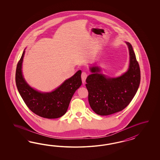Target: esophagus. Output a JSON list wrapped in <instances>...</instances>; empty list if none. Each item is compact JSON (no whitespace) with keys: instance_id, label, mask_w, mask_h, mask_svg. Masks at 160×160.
<instances>
[{"instance_id":"34e87169","label":"esophagus","mask_w":160,"mask_h":160,"mask_svg":"<svg viewBox=\"0 0 160 160\" xmlns=\"http://www.w3.org/2000/svg\"><path fill=\"white\" fill-rule=\"evenodd\" d=\"M81 77H82V83H83V84L85 83L86 79V78H87V73H86V72H82V73Z\"/></svg>"}]
</instances>
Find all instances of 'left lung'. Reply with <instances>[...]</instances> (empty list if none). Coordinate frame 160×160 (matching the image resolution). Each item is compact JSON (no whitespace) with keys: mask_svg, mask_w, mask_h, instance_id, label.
Masks as SVG:
<instances>
[{"mask_svg":"<svg viewBox=\"0 0 160 160\" xmlns=\"http://www.w3.org/2000/svg\"><path fill=\"white\" fill-rule=\"evenodd\" d=\"M129 50L127 71L117 78L107 77L98 66H92V74L86 79L88 102L97 114L108 116L121 112L136 95L140 83V69L131 44L126 42Z\"/></svg>","mask_w":160,"mask_h":160,"instance_id":"obj_1","label":"left lung"}]
</instances>
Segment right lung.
Wrapping results in <instances>:
<instances>
[{"label": "right lung", "instance_id": "obj_1", "mask_svg": "<svg viewBox=\"0 0 160 160\" xmlns=\"http://www.w3.org/2000/svg\"><path fill=\"white\" fill-rule=\"evenodd\" d=\"M25 49L18 63L16 84L20 96L29 109L39 116L57 118L66 112L74 93L82 85V71L78 70L51 92H40L30 87L22 74Z\"/></svg>", "mask_w": 160, "mask_h": 160}]
</instances>
